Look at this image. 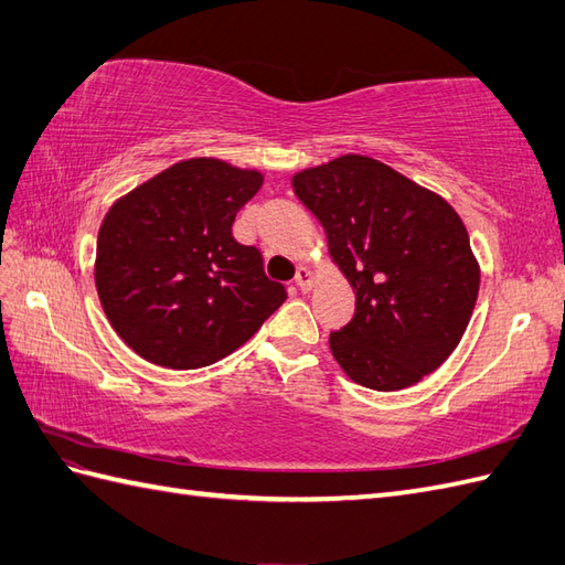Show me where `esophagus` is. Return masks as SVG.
I'll return each mask as SVG.
<instances>
[{
	"label": "esophagus",
	"mask_w": 565,
	"mask_h": 565,
	"mask_svg": "<svg viewBox=\"0 0 565 565\" xmlns=\"http://www.w3.org/2000/svg\"><path fill=\"white\" fill-rule=\"evenodd\" d=\"M295 282H297V287H299L301 292H309L311 287H313V282H316V278H313V273L309 268H299Z\"/></svg>",
	"instance_id": "34e87169"
}]
</instances>
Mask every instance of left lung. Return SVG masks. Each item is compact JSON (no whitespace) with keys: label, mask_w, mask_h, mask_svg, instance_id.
<instances>
[{"label":"left lung","mask_w":565,"mask_h":565,"mask_svg":"<svg viewBox=\"0 0 565 565\" xmlns=\"http://www.w3.org/2000/svg\"><path fill=\"white\" fill-rule=\"evenodd\" d=\"M292 189L356 297L352 321L328 340L335 362L371 391L415 386L458 348L477 305L479 260L460 215L356 153L297 172Z\"/></svg>","instance_id":"obj_1"}]
</instances>
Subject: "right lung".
I'll list each match as a JSON object with an SVG mask.
<instances>
[{
    "label": "right lung",
    "mask_w": 565,
    "mask_h": 565,
    "mask_svg": "<svg viewBox=\"0 0 565 565\" xmlns=\"http://www.w3.org/2000/svg\"><path fill=\"white\" fill-rule=\"evenodd\" d=\"M264 172L189 158L119 196L103 217L95 290L146 362L201 369L242 348L287 299L232 223Z\"/></svg>",
    "instance_id": "add662e5"
}]
</instances>
